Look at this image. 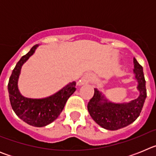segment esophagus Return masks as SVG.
I'll list each match as a JSON object with an SVG mask.
<instances>
[{"label":"esophagus","instance_id":"1","mask_svg":"<svg viewBox=\"0 0 156 156\" xmlns=\"http://www.w3.org/2000/svg\"><path fill=\"white\" fill-rule=\"evenodd\" d=\"M93 80V76L91 73H86L83 76L80 80L78 82V85H83L87 84L88 83H90Z\"/></svg>","mask_w":156,"mask_h":156}]
</instances>
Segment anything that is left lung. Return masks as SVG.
I'll use <instances>...</instances> for the list:
<instances>
[{
  "label": "left lung",
  "mask_w": 156,
  "mask_h": 156,
  "mask_svg": "<svg viewBox=\"0 0 156 156\" xmlns=\"http://www.w3.org/2000/svg\"><path fill=\"white\" fill-rule=\"evenodd\" d=\"M133 73L137 80L138 98L127 103H113L94 89V94L88 102L87 109L92 119L99 126L109 130H116L128 126L137 119L147 97L145 80L142 66L133 58Z\"/></svg>",
  "instance_id": "1"
}]
</instances>
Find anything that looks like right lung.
<instances>
[{
	"instance_id": "add662e5",
	"label": "right lung",
	"mask_w": 156,
	"mask_h": 156,
	"mask_svg": "<svg viewBox=\"0 0 156 156\" xmlns=\"http://www.w3.org/2000/svg\"><path fill=\"white\" fill-rule=\"evenodd\" d=\"M38 44L34 45L30 51L23 55L16 64L9 78L8 90L11 105L16 115L24 121L36 127L50 124L57 119L62 112L69 98L76 90V82L69 83L55 94L44 98H29L20 94L18 80L23 65L34 55Z\"/></svg>"
}]
</instances>
